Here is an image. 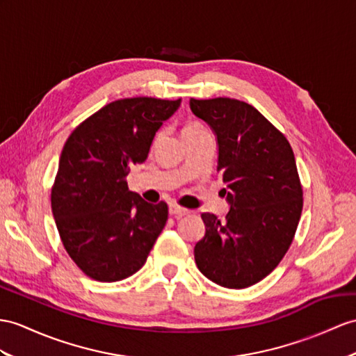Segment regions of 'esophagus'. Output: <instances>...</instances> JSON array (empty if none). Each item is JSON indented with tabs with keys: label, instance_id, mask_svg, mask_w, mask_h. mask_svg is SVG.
<instances>
[{
	"label": "esophagus",
	"instance_id": "obj_1",
	"mask_svg": "<svg viewBox=\"0 0 356 356\" xmlns=\"http://www.w3.org/2000/svg\"><path fill=\"white\" fill-rule=\"evenodd\" d=\"M169 213L172 216H186V214H188V210H187V208L177 205V204H170L169 205Z\"/></svg>",
	"mask_w": 356,
	"mask_h": 356
}]
</instances>
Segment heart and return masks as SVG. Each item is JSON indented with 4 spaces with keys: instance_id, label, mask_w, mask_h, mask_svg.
Wrapping results in <instances>:
<instances>
[{
    "instance_id": "b5f03b06",
    "label": "heart",
    "mask_w": 356,
    "mask_h": 356,
    "mask_svg": "<svg viewBox=\"0 0 356 356\" xmlns=\"http://www.w3.org/2000/svg\"><path fill=\"white\" fill-rule=\"evenodd\" d=\"M202 133H208V128H207L204 124L197 122V120H192V122H188V124L184 127V129H183V136H184V137H186V136L202 134ZM160 136H161V131H159L157 134H155V140H159Z\"/></svg>"
}]
</instances>
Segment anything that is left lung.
<instances>
[{
	"label": "left lung",
	"instance_id": "1",
	"mask_svg": "<svg viewBox=\"0 0 356 356\" xmlns=\"http://www.w3.org/2000/svg\"><path fill=\"white\" fill-rule=\"evenodd\" d=\"M190 108L218 136L231 205L222 222L202 213L195 261L222 287L246 289L275 270L296 234L303 207L296 160L287 137L248 102L192 98Z\"/></svg>",
	"mask_w": 356,
	"mask_h": 356
}]
</instances>
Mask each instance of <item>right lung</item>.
Wrapping results in <instances>:
<instances>
[{
	"label": "right lung",
	"mask_w": 356,
	"mask_h": 356,
	"mask_svg": "<svg viewBox=\"0 0 356 356\" xmlns=\"http://www.w3.org/2000/svg\"><path fill=\"white\" fill-rule=\"evenodd\" d=\"M179 106L181 98L118 99L67 137L51 208L66 252L89 278L115 282L140 270L166 225L168 204L129 192L127 175L146 160L157 129Z\"/></svg>",
	"instance_id": "obj_1"
}]
</instances>
